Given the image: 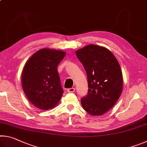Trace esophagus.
Masks as SVG:
<instances>
[{"label":"esophagus","mask_w":147,"mask_h":147,"mask_svg":"<svg viewBox=\"0 0 147 147\" xmlns=\"http://www.w3.org/2000/svg\"><path fill=\"white\" fill-rule=\"evenodd\" d=\"M74 91H75V89L73 88L67 89V92H69V93H73V92H74Z\"/></svg>","instance_id":"34e87169"}]
</instances>
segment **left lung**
Listing matches in <instances>:
<instances>
[{
    "label": "left lung",
    "instance_id": "left-lung-1",
    "mask_svg": "<svg viewBox=\"0 0 147 147\" xmlns=\"http://www.w3.org/2000/svg\"><path fill=\"white\" fill-rule=\"evenodd\" d=\"M88 76V93L81 98L91 115H102L118 100L123 90V74L117 59L108 49L89 45L76 51Z\"/></svg>",
    "mask_w": 147,
    "mask_h": 147
}]
</instances>
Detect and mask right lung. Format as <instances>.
I'll return each mask as SVG.
<instances>
[{
  "label": "right lung",
  "instance_id": "1",
  "mask_svg": "<svg viewBox=\"0 0 147 147\" xmlns=\"http://www.w3.org/2000/svg\"><path fill=\"white\" fill-rule=\"evenodd\" d=\"M65 53L43 49L27 61L22 73V86L29 101L39 109L53 108L60 100L63 90L57 67Z\"/></svg>",
  "mask_w": 147,
  "mask_h": 147
}]
</instances>
